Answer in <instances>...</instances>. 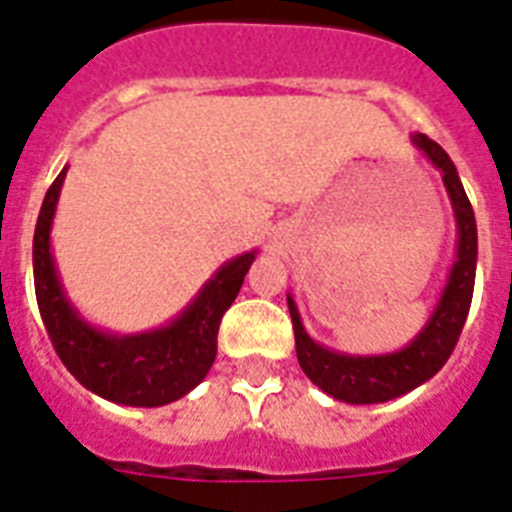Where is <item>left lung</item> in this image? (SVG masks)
I'll list each match as a JSON object with an SVG mask.
<instances>
[{
	"label": "left lung",
	"mask_w": 512,
	"mask_h": 512,
	"mask_svg": "<svg viewBox=\"0 0 512 512\" xmlns=\"http://www.w3.org/2000/svg\"><path fill=\"white\" fill-rule=\"evenodd\" d=\"M413 142L419 150L427 152L429 161L443 171V182H446L448 195H451L456 225H459V252H456L454 271H451L446 292L440 298L438 311L429 319V325L416 335L411 346H405L397 354L346 357V354H335V351L322 349L311 341L300 325L298 308H295L292 298L287 300L300 368L319 389H325L327 395H333L335 400H343V403H386V400H395V397L411 392L419 384H424L427 378L435 376L451 357V351L462 335L470 303H473L475 257H478L473 206H470V198L464 193L448 152L424 134L413 136Z\"/></svg>",
	"instance_id": "obj_1"
}]
</instances>
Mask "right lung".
<instances>
[{"label":"right lung","instance_id":"obj_1","mask_svg":"<svg viewBox=\"0 0 512 512\" xmlns=\"http://www.w3.org/2000/svg\"><path fill=\"white\" fill-rule=\"evenodd\" d=\"M64 174L66 169L48 187L34 230V292L50 343L85 389L112 403L139 408L174 403L212 368L222 314L239 295L255 255L247 252L220 268L193 306L163 330L126 338L96 333L69 308L50 257V220Z\"/></svg>","mask_w":512,"mask_h":512}]
</instances>
